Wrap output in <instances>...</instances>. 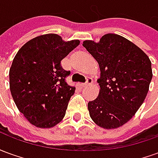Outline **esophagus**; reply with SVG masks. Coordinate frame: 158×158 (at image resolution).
Masks as SVG:
<instances>
[{
  "instance_id": "34e87169",
  "label": "esophagus",
  "mask_w": 158,
  "mask_h": 158,
  "mask_svg": "<svg viewBox=\"0 0 158 158\" xmlns=\"http://www.w3.org/2000/svg\"><path fill=\"white\" fill-rule=\"evenodd\" d=\"M93 83V79L91 78V77H86V82L85 83V84H83L82 86H84V87H85V86H88L89 85H91Z\"/></svg>"
}]
</instances>
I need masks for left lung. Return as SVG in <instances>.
<instances>
[{
    "instance_id": "1",
    "label": "left lung",
    "mask_w": 158,
    "mask_h": 158,
    "mask_svg": "<svg viewBox=\"0 0 158 158\" xmlns=\"http://www.w3.org/2000/svg\"><path fill=\"white\" fill-rule=\"evenodd\" d=\"M83 46L101 70L98 97L88 103L89 116L103 129H117L132 118L142 105L152 79V62L142 50L118 35L106 34Z\"/></svg>"
}]
</instances>
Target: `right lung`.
Returning <instances> with one entry per match:
<instances>
[{
  "mask_svg": "<svg viewBox=\"0 0 158 158\" xmlns=\"http://www.w3.org/2000/svg\"><path fill=\"white\" fill-rule=\"evenodd\" d=\"M79 45L56 34L30 40L19 49L9 71L10 90L16 106L31 124L41 129L56 125L64 118L75 87L65 81L70 71L61 61Z\"/></svg>",
  "mask_w": 158,
  "mask_h": 158,
  "instance_id": "obj_1",
  "label": "right lung"
}]
</instances>
